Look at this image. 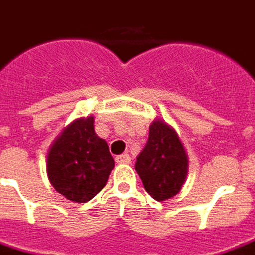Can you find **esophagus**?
Listing matches in <instances>:
<instances>
[{
    "mask_svg": "<svg viewBox=\"0 0 255 255\" xmlns=\"http://www.w3.org/2000/svg\"><path fill=\"white\" fill-rule=\"evenodd\" d=\"M116 162L117 163H131V156L128 154H123L116 156Z\"/></svg>",
    "mask_w": 255,
    "mask_h": 255,
    "instance_id": "34e87169",
    "label": "esophagus"
}]
</instances>
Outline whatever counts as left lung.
Returning a JSON list of instances; mask_svg holds the SVG:
<instances>
[{
	"label": "left lung",
	"mask_w": 255,
	"mask_h": 255,
	"mask_svg": "<svg viewBox=\"0 0 255 255\" xmlns=\"http://www.w3.org/2000/svg\"><path fill=\"white\" fill-rule=\"evenodd\" d=\"M188 165V155L176 131L165 121H152L148 142L135 162L146 193L158 202L178 195L186 179Z\"/></svg>",
	"instance_id": "left-lung-1"
}]
</instances>
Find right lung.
Masks as SVG:
<instances>
[{
	"mask_svg": "<svg viewBox=\"0 0 255 255\" xmlns=\"http://www.w3.org/2000/svg\"><path fill=\"white\" fill-rule=\"evenodd\" d=\"M113 168L109 145L96 134L93 116L70 123L49 148V180L76 203L92 200L106 186Z\"/></svg>",
	"mask_w": 255,
	"mask_h": 255,
	"instance_id": "1",
	"label": "right lung"
}]
</instances>
